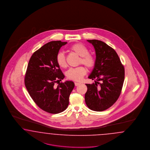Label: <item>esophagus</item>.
Returning a JSON list of instances; mask_svg holds the SVG:
<instances>
[{
    "label": "esophagus",
    "instance_id": "1",
    "mask_svg": "<svg viewBox=\"0 0 150 150\" xmlns=\"http://www.w3.org/2000/svg\"><path fill=\"white\" fill-rule=\"evenodd\" d=\"M81 84V83H78V82H74V85L76 86H77Z\"/></svg>",
    "mask_w": 150,
    "mask_h": 150
}]
</instances>
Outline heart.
<instances>
[{
    "instance_id": "1",
    "label": "heart",
    "mask_w": 150,
    "mask_h": 150,
    "mask_svg": "<svg viewBox=\"0 0 150 150\" xmlns=\"http://www.w3.org/2000/svg\"><path fill=\"white\" fill-rule=\"evenodd\" d=\"M69 50L74 52L80 56L79 63L85 65L89 69L93 68L96 63L95 57L90 53H88V49L81 44H75L70 46ZM57 63L59 67L64 68L67 65L64 54L63 52H59L56 58ZM86 69L83 66H80L76 68H70L66 73L67 78L73 81H81L83 76L86 74Z\"/></svg>"
}]
</instances>
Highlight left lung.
<instances>
[{
    "label": "left lung",
    "mask_w": 150,
    "mask_h": 150,
    "mask_svg": "<svg viewBox=\"0 0 150 150\" xmlns=\"http://www.w3.org/2000/svg\"><path fill=\"white\" fill-rule=\"evenodd\" d=\"M96 52L95 67L88 78L95 83L86 84L85 102L92 110H105L119 97L124 83L125 71L117 53L110 46L98 40H87ZM100 81V82L99 83Z\"/></svg>",
    "instance_id": "left-lung-1"
}]
</instances>
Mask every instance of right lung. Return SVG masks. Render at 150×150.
I'll use <instances>...</instances> for the list:
<instances>
[{
	"instance_id": "add662e5",
	"label": "right lung",
	"mask_w": 150,
	"mask_h": 150,
	"mask_svg": "<svg viewBox=\"0 0 150 150\" xmlns=\"http://www.w3.org/2000/svg\"><path fill=\"white\" fill-rule=\"evenodd\" d=\"M67 43L53 41L33 52L25 74V85L30 96L40 109L51 114L65 110L74 87L72 81L60 83L64 75L56 58L60 47Z\"/></svg>"
}]
</instances>
